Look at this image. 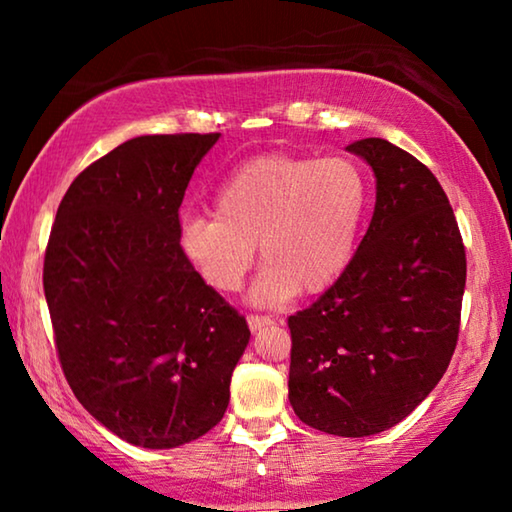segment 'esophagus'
I'll return each instance as SVG.
<instances>
[{
    "label": "esophagus",
    "mask_w": 512,
    "mask_h": 512,
    "mask_svg": "<svg viewBox=\"0 0 512 512\" xmlns=\"http://www.w3.org/2000/svg\"><path fill=\"white\" fill-rule=\"evenodd\" d=\"M273 318L271 316H259V314H248V327L257 332V329H262L264 325H271Z\"/></svg>",
    "instance_id": "obj_1"
}]
</instances>
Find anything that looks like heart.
I'll return each instance as SVG.
<instances>
[{"label": "heart", "instance_id": "b5f03b06", "mask_svg": "<svg viewBox=\"0 0 512 512\" xmlns=\"http://www.w3.org/2000/svg\"><path fill=\"white\" fill-rule=\"evenodd\" d=\"M370 203L366 171L350 158L268 153L223 180L214 214L189 216L180 248L212 289L241 287L259 257V305L314 296L348 268Z\"/></svg>", "mask_w": 512, "mask_h": 512}]
</instances>
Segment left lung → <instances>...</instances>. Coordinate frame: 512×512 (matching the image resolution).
I'll return each mask as SVG.
<instances>
[{"label": "left lung", "instance_id": "left-lung-1", "mask_svg": "<svg viewBox=\"0 0 512 512\" xmlns=\"http://www.w3.org/2000/svg\"><path fill=\"white\" fill-rule=\"evenodd\" d=\"M348 151L375 171V212L339 280L287 320L289 400L309 427L361 438L402 422L445 375L467 262L427 164L379 137Z\"/></svg>", "mask_w": 512, "mask_h": 512}]
</instances>
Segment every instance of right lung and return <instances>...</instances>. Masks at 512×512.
Here are the masks:
<instances>
[{"instance_id": "right-lung-1", "label": "right lung", "mask_w": 512, "mask_h": 512, "mask_svg": "<svg viewBox=\"0 0 512 512\" xmlns=\"http://www.w3.org/2000/svg\"><path fill=\"white\" fill-rule=\"evenodd\" d=\"M219 133L142 135L58 205L42 284L76 400L126 443L169 449L221 422L246 318L180 248V203Z\"/></svg>"}]
</instances>
